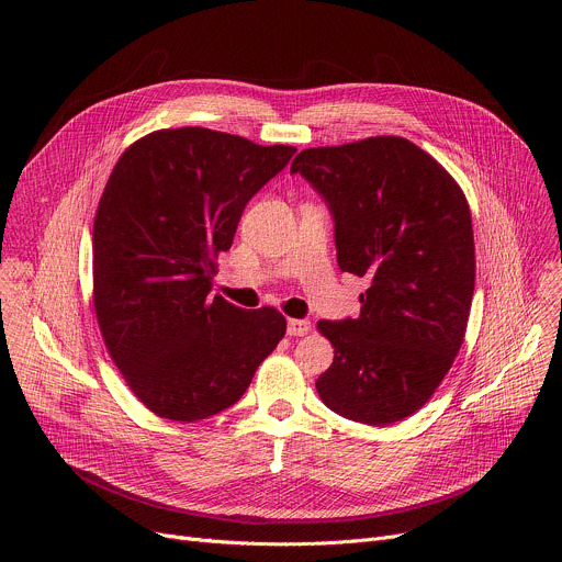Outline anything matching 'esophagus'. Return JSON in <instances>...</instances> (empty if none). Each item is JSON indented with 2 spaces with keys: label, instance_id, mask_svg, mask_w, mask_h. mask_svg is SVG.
<instances>
[{
  "label": "esophagus",
  "instance_id": "esophagus-1",
  "mask_svg": "<svg viewBox=\"0 0 562 562\" xmlns=\"http://www.w3.org/2000/svg\"><path fill=\"white\" fill-rule=\"evenodd\" d=\"M308 331H311L308 319H295V317L289 319V325H286L289 336H306Z\"/></svg>",
  "mask_w": 562,
  "mask_h": 562
}]
</instances>
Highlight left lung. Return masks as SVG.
Wrapping results in <instances>:
<instances>
[{
	"mask_svg": "<svg viewBox=\"0 0 562 562\" xmlns=\"http://www.w3.org/2000/svg\"><path fill=\"white\" fill-rule=\"evenodd\" d=\"M291 173L327 202L340 269L369 280L356 319L317 323L336 356L315 389L342 418L403 420L438 389L464 338L475 282L467 198L429 153L391 135L304 148Z\"/></svg>",
	"mask_w": 562,
	"mask_h": 562,
	"instance_id": "8db88e82",
	"label": "left lung"
}]
</instances>
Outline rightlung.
Returning a JSON list of instances; mask_svg holds the SVG:
<instances>
[{
    "label": "right lung",
    "mask_w": 562,
    "mask_h": 562,
    "mask_svg": "<svg viewBox=\"0 0 562 562\" xmlns=\"http://www.w3.org/2000/svg\"><path fill=\"white\" fill-rule=\"evenodd\" d=\"M293 153L184 126L117 159L93 224V302L113 362L159 418L228 409L284 338L282 313L239 308L211 286L245 206Z\"/></svg>",
    "instance_id": "obj_1"
}]
</instances>
